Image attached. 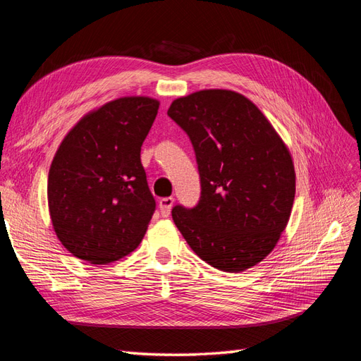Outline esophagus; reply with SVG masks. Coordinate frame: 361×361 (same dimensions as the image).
<instances>
[{
	"instance_id": "34e87169",
	"label": "esophagus",
	"mask_w": 361,
	"mask_h": 361,
	"mask_svg": "<svg viewBox=\"0 0 361 361\" xmlns=\"http://www.w3.org/2000/svg\"><path fill=\"white\" fill-rule=\"evenodd\" d=\"M173 203H174V199H173V197H164V199L159 200V211H161V215H162V216H166V218L170 216Z\"/></svg>"
}]
</instances>
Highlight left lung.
<instances>
[{"instance_id": "1", "label": "left lung", "mask_w": 361, "mask_h": 361, "mask_svg": "<svg viewBox=\"0 0 361 361\" xmlns=\"http://www.w3.org/2000/svg\"><path fill=\"white\" fill-rule=\"evenodd\" d=\"M167 114L188 134L200 173L199 204L174 206L192 251L226 272L264 260L285 231L295 199L290 152L244 94L207 89L174 99Z\"/></svg>"}]
</instances>
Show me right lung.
<instances>
[{
    "label": "right lung",
    "mask_w": 361,
    "mask_h": 361,
    "mask_svg": "<svg viewBox=\"0 0 361 361\" xmlns=\"http://www.w3.org/2000/svg\"><path fill=\"white\" fill-rule=\"evenodd\" d=\"M159 101L125 96L82 116L54 155L48 207L54 232L69 253L106 265L138 247L155 211L141 145Z\"/></svg>",
    "instance_id": "right-lung-1"
}]
</instances>
